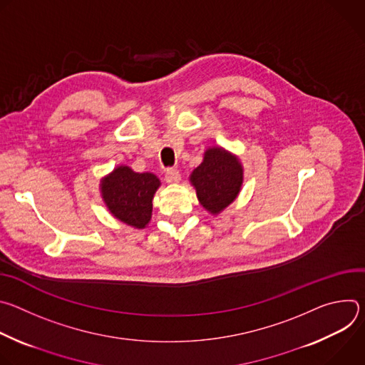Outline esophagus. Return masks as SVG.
<instances>
[{"label": "esophagus", "mask_w": 365, "mask_h": 365, "mask_svg": "<svg viewBox=\"0 0 365 365\" xmlns=\"http://www.w3.org/2000/svg\"><path fill=\"white\" fill-rule=\"evenodd\" d=\"M165 179L168 183H178L180 180V173L178 169H173V168H169L166 169V173H165Z\"/></svg>", "instance_id": "obj_1"}]
</instances>
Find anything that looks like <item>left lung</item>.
<instances>
[{"label":"left lung","mask_w":365,"mask_h":365,"mask_svg":"<svg viewBox=\"0 0 365 365\" xmlns=\"http://www.w3.org/2000/svg\"><path fill=\"white\" fill-rule=\"evenodd\" d=\"M200 205L218 214L237 197L242 183V169L235 155L221 150H206L203 162L190 175Z\"/></svg>","instance_id":"left-lung-1"}]
</instances>
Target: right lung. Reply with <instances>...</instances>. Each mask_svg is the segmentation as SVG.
<instances>
[{"mask_svg": "<svg viewBox=\"0 0 365 365\" xmlns=\"http://www.w3.org/2000/svg\"><path fill=\"white\" fill-rule=\"evenodd\" d=\"M159 186L158 176L135 173L127 166H120L102 180L101 189L115 218L135 228H144L151 218V200Z\"/></svg>", "mask_w": 365, "mask_h": 365, "instance_id": "add662e5", "label": "right lung"}]
</instances>
